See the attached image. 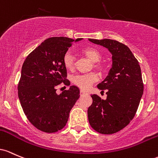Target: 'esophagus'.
Returning a JSON list of instances; mask_svg holds the SVG:
<instances>
[{
  "mask_svg": "<svg viewBox=\"0 0 158 158\" xmlns=\"http://www.w3.org/2000/svg\"><path fill=\"white\" fill-rule=\"evenodd\" d=\"M86 93H85L84 91H83V90H81V92H80V95H86Z\"/></svg>",
  "mask_w": 158,
  "mask_h": 158,
  "instance_id": "esophagus-1",
  "label": "esophagus"
}]
</instances>
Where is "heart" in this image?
<instances>
[{
  "label": "heart",
  "mask_w": 158,
  "mask_h": 158,
  "mask_svg": "<svg viewBox=\"0 0 158 158\" xmlns=\"http://www.w3.org/2000/svg\"><path fill=\"white\" fill-rule=\"evenodd\" d=\"M82 53L88 59L91 60L94 63V67L99 71L104 69V65L98 63L102 58V54L98 49L93 47H88L82 49ZM63 64L65 68L68 70H72L74 67V60L73 56L70 52H66L63 56ZM98 80V76L96 73H91L86 74H78L73 77V83L82 90L86 91L91 87L93 83L96 82Z\"/></svg>",
  "instance_id": "obj_1"
}]
</instances>
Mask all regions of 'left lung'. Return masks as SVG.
Returning a JSON list of instances; mask_svg holds the SVG:
<instances>
[{
    "label": "left lung",
    "instance_id": "1",
    "mask_svg": "<svg viewBox=\"0 0 158 158\" xmlns=\"http://www.w3.org/2000/svg\"><path fill=\"white\" fill-rule=\"evenodd\" d=\"M89 41L107 48L113 62L108 75L97 86L102 92L106 90L107 98L91 95L93 104L87 110L89 122L97 132L114 134L126 127L137 110L143 94L140 66L129 48L118 41Z\"/></svg>",
    "mask_w": 158,
    "mask_h": 158
}]
</instances>
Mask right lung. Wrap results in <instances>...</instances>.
Here are the masks:
<instances>
[{
    "instance_id": "obj_1",
    "label": "right lung",
    "mask_w": 158,
    "mask_h": 158,
    "mask_svg": "<svg viewBox=\"0 0 158 158\" xmlns=\"http://www.w3.org/2000/svg\"><path fill=\"white\" fill-rule=\"evenodd\" d=\"M67 37L45 40L27 56L23 63L18 95L24 114L37 129L54 133L65 127L70 110L80 97V89L71 86L57 95L56 87L66 84L63 56L73 42Z\"/></svg>"
}]
</instances>
